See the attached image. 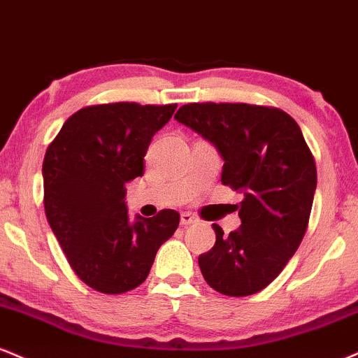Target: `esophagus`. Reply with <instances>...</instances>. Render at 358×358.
<instances>
[{"mask_svg":"<svg viewBox=\"0 0 358 358\" xmlns=\"http://www.w3.org/2000/svg\"><path fill=\"white\" fill-rule=\"evenodd\" d=\"M196 222H198V218L195 217V215H192V213H188V212L182 213V217H180V223H182L183 227L192 225V223H196Z\"/></svg>","mask_w":358,"mask_h":358,"instance_id":"obj_1","label":"esophagus"}]
</instances>
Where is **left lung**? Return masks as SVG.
<instances>
[{
  "label": "left lung",
  "mask_w": 358,
  "mask_h": 358,
  "mask_svg": "<svg viewBox=\"0 0 358 358\" xmlns=\"http://www.w3.org/2000/svg\"><path fill=\"white\" fill-rule=\"evenodd\" d=\"M176 122L192 128L223 158L222 183L242 193V225L198 257L203 278L228 296H247L272 283L307 230L317 168L302 130L278 108L247 103H190Z\"/></svg>",
  "instance_id": "obj_1"
}]
</instances>
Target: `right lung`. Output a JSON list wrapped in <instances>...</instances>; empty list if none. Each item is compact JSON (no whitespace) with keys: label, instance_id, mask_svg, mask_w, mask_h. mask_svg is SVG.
Returning <instances> with one entry per match:
<instances>
[{"label":"right lung","instance_id":"1","mask_svg":"<svg viewBox=\"0 0 358 358\" xmlns=\"http://www.w3.org/2000/svg\"><path fill=\"white\" fill-rule=\"evenodd\" d=\"M176 105L110 103L86 106L64 122L43 162L45 212L75 273L101 294L145 282L180 213L130 220L124 185L143 176L152 138Z\"/></svg>","mask_w":358,"mask_h":358}]
</instances>
